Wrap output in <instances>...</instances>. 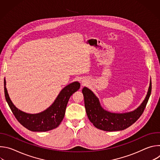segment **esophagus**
Wrapping results in <instances>:
<instances>
[{"instance_id":"esophagus-1","label":"esophagus","mask_w":160,"mask_h":160,"mask_svg":"<svg viewBox=\"0 0 160 160\" xmlns=\"http://www.w3.org/2000/svg\"><path fill=\"white\" fill-rule=\"evenodd\" d=\"M85 84V83L84 82H82V85H84Z\"/></svg>"}]
</instances>
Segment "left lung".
I'll use <instances>...</instances> for the list:
<instances>
[{"label":"left lung","instance_id":"obj_1","mask_svg":"<svg viewBox=\"0 0 160 160\" xmlns=\"http://www.w3.org/2000/svg\"><path fill=\"white\" fill-rule=\"evenodd\" d=\"M151 92V80L147 95L141 104L133 111L124 112H111L103 109L99 100L93 92L87 87L82 88L85 108L87 117L96 128L108 132L126 129L138 120L146 106Z\"/></svg>","mask_w":160,"mask_h":160}]
</instances>
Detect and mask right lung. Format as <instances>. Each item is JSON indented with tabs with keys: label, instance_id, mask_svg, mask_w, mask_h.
Wrapping results in <instances>:
<instances>
[{
	"label": "right lung",
	"instance_id": "obj_1",
	"mask_svg": "<svg viewBox=\"0 0 160 160\" xmlns=\"http://www.w3.org/2000/svg\"><path fill=\"white\" fill-rule=\"evenodd\" d=\"M80 87L74 82L64 87L54 102L46 109L36 114L27 113L18 109L11 101L6 88L4 78V93L6 101L14 117L22 125L32 132H46L57 128L64 118L67 104L71 96Z\"/></svg>",
	"mask_w": 160,
	"mask_h": 160
}]
</instances>
